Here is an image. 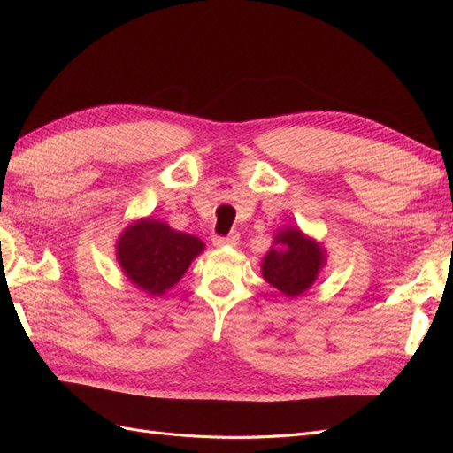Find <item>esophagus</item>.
Returning a JSON list of instances; mask_svg holds the SVG:
<instances>
[{
    "instance_id": "esophagus-1",
    "label": "esophagus",
    "mask_w": 453,
    "mask_h": 453,
    "mask_svg": "<svg viewBox=\"0 0 453 453\" xmlns=\"http://www.w3.org/2000/svg\"><path fill=\"white\" fill-rule=\"evenodd\" d=\"M238 234L236 232H230V234L226 236H213V245H217V248H223V245H236L238 243Z\"/></svg>"
}]
</instances>
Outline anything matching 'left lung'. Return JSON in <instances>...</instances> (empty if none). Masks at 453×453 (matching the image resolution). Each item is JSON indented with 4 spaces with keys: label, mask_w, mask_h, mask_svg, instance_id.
I'll return each instance as SVG.
<instances>
[{
    "label": "left lung",
    "mask_w": 453,
    "mask_h": 453,
    "mask_svg": "<svg viewBox=\"0 0 453 453\" xmlns=\"http://www.w3.org/2000/svg\"><path fill=\"white\" fill-rule=\"evenodd\" d=\"M276 242L281 243V250H270L265 257L263 276L287 296L303 295L318 278L325 255L298 228H287Z\"/></svg>",
    "instance_id": "1"
}]
</instances>
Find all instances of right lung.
Instances as JSON below:
<instances>
[{"instance_id":"1","label":"right lung","mask_w":453,"mask_h":453,"mask_svg":"<svg viewBox=\"0 0 453 453\" xmlns=\"http://www.w3.org/2000/svg\"><path fill=\"white\" fill-rule=\"evenodd\" d=\"M203 250L198 238L145 219L128 226L117 243L119 263L128 280L149 295H162L181 280L190 260Z\"/></svg>"}]
</instances>
